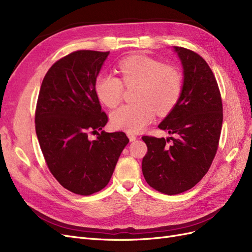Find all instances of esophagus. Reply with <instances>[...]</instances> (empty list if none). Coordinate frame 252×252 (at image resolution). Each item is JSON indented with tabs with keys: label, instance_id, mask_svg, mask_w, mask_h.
<instances>
[{
	"label": "esophagus",
	"instance_id": "esophagus-1",
	"mask_svg": "<svg viewBox=\"0 0 252 252\" xmlns=\"http://www.w3.org/2000/svg\"><path fill=\"white\" fill-rule=\"evenodd\" d=\"M127 135H128L129 140H130V142L135 141V140H136V138H138V136H136L134 133H131V132H127Z\"/></svg>",
	"mask_w": 252,
	"mask_h": 252
}]
</instances>
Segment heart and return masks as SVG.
Masks as SVG:
<instances>
[{
    "label": "heart",
    "mask_w": 252,
    "mask_h": 252,
    "mask_svg": "<svg viewBox=\"0 0 252 252\" xmlns=\"http://www.w3.org/2000/svg\"><path fill=\"white\" fill-rule=\"evenodd\" d=\"M121 79L112 74H100L95 80V94L107 107L121 103L124 85L138 84L134 104L122 106L111 114L114 128L139 132L158 114L169 112L182 94L183 78L178 68L144 55H134L120 61ZM125 84H123V83Z\"/></svg>",
    "instance_id": "b5f03b06"
}]
</instances>
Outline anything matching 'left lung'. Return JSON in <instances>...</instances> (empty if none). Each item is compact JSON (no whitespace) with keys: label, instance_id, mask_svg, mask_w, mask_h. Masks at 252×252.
I'll list each match as a JSON object with an SVG mask.
<instances>
[{"label":"left lung","instance_id":"8db88e82","mask_svg":"<svg viewBox=\"0 0 252 252\" xmlns=\"http://www.w3.org/2000/svg\"><path fill=\"white\" fill-rule=\"evenodd\" d=\"M173 48L184 69V83L178 103L158 128L175 136L142 138L147 145L144 178L150 187L168 195L191 189L207 173L223 123L222 97L210 67L196 52Z\"/></svg>","mask_w":252,"mask_h":252}]
</instances>
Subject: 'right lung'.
<instances>
[{"label": "right lung", "mask_w": 252, "mask_h": 252, "mask_svg": "<svg viewBox=\"0 0 252 252\" xmlns=\"http://www.w3.org/2000/svg\"><path fill=\"white\" fill-rule=\"evenodd\" d=\"M109 51L78 50L53 64L42 82L35 132L50 172L69 191L90 195L110 181L129 139L98 133L108 117L95 94V80ZM96 133L90 141L88 135Z\"/></svg>", "instance_id": "right-lung-1"}]
</instances>
